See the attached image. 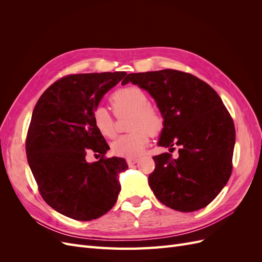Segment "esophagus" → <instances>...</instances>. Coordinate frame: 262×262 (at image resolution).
<instances>
[{
    "label": "esophagus",
    "instance_id": "1",
    "mask_svg": "<svg viewBox=\"0 0 262 262\" xmlns=\"http://www.w3.org/2000/svg\"><path fill=\"white\" fill-rule=\"evenodd\" d=\"M139 162V158H126V163H128L129 166H133L134 164H137Z\"/></svg>",
    "mask_w": 262,
    "mask_h": 262
}]
</instances>
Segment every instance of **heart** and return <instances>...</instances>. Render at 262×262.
Instances as JSON below:
<instances>
[{
    "mask_svg": "<svg viewBox=\"0 0 262 262\" xmlns=\"http://www.w3.org/2000/svg\"><path fill=\"white\" fill-rule=\"evenodd\" d=\"M110 101L118 118L130 116L126 129L131 132L114 142L113 153L128 158L140 156L148 144L149 136H158L163 131L165 120L162 113L149 105L146 93L137 86L118 90ZM93 122L100 136L107 139L116 137L115 120L104 106L94 109Z\"/></svg>",
    "mask_w": 262,
    "mask_h": 262,
    "instance_id": "obj_1",
    "label": "heart"
}]
</instances>
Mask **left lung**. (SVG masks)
<instances>
[{"label":"left lung","mask_w":262,"mask_h":262,"mask_svg":"<svg viewBox=\"0 0 262 262\" xmlns=\"http://www.w3.org/2000/svg\"><path fill=\"white\" fill-rule=\"evenodd\" d=\"M129 82L147 91L164 117L158 145L179 147L177 158L169 153L153 157L148 185L155 196L180 212L207 207L233 169L235 126L223 101L209 84L177 70L131 73L122 85Z\"/></svg>","instance_id":"obj_1"}]
</instances>
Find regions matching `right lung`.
Returning a JSON list of instances; mask_svg holds the SVG:
<instances>
[{"instance_id": "right-lung-1", "label": "right lung", "mask_w": 262, "mask_h": 262, "mask_svg": "<svg viewBox=\"0 0 262 262\" xmlns=\"http://www.w3.org/2000/svg\"><path fill=\"white\" fill-rule=\"evenodd\" d=\"M125 72L72 74L48 87L37 101L26 138V154L42 199L77 221L98 219L112 209L120 192L124 158L105 154L109 145L93 122L102 96ZM86 149L102 154L87 163Z\"/></svg>"}]
</instances>
